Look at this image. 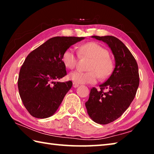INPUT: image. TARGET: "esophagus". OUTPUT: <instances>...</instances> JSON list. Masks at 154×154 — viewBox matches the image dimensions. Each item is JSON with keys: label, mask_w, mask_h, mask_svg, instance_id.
<instances>
[{"label": "esophagus", "mask_w": 154, "mask_h": 154, "mask_svg": "<svg viewBox=\"0 0 154 154\" xmlns=\"http://www.w3.org/2000/svg\"><path fill=\"white\" fill-rule=\"evenodd\" d=\"M72 86H73V88H77L78 86H79V84H77V83L73 82V83H72Z\"/></svg>", "instance_id": "34e87169"}]
</instances>
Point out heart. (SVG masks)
<instances>
[{
    "label": "heart",
    "instance_id": "1",
    "mask_svg": "<svg viewBox=\"0 0 154 154\" xmlns=\"http://www.w3.org/2000/svg\"><path fill=\"white\" fill-rule=\"evenodd\" d=\"M82 55L89 56L92 61L89 66V72H83L76 70L71 72L68 75L70 80L79 84L94 83L98 79V75L101 78H105L111 75L113 71V63L109 58V54L106 49L94 42L85 43L79 48ZM78 55L72 48L66 49L62 54V62L65 66L72 69L75 66Z\"/></svg>",
    "mask_w": 154,
    "mask_h": 154
}]
</instances>
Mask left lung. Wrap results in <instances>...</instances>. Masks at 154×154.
<instances>
[{
  "label": "left lung",
  "instance_id": "obj_1",
  "mask_svg": "<svg viewBox=\"0 0 154 154\" xmlns=\"http://www.w3.org/2000/svg\"><path fill=\"white\" fill-rule=\"evenodd\" d=\"M105 43L115 58L111 76L100 90L92 88L85 103L88 116L97 124H107L119 118L128 108L139 85V69L136 60L126 46L113 36H92ZM106 89V92L103 90Z\"/></svg>",
  "mask_w": 154,
  "mask_h": 154
}]
</instances>
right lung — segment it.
<instances>
[{
    "mask_svg": "<svg viewBox=\"0 0 154 154\" xmlns=\"http://www.w3.org/2000/svg\"><path fill=\"white\" fill-rule=\"evenodd\" d=\"M85 37L56 36L28 54L21 67L17 85L20 98L31 116L49 118L72 87L71 81L56 82L66 75L62 54Z\"/></svg>",
    "mask_w": 154,
    "mask_h": 154,
    "instance_id": "right-lung-1",
    "label": "right lung"
}]
</instances>
